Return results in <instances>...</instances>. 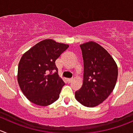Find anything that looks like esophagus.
<instances>
[{"label":"esophagus","instance_id":"esophagus-1","mask_svg":"<svg viewBox=\"0 0 133 133\" xmlns=\"http://www.w3.org/2000/svg\"><path fill=\"white\" fill-rule=\"evenodd\" d=\"M73 81V79H68V80H67V81H68V83H71Z\"/></svg>","mask_w":133,"mask_h":133}]
</instances>
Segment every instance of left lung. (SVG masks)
<instances>
[{
    "label": "left lung",
    "instance_id": "left-lung-1",
    "mask_svg": "<svg viewBox=\"0 0 133 133\" xmlns=\"http://www.w3.org/2000/svg\"><path fill=\"white\" fill-rule=\"evenodd\" d=\"M80 47L83 58V83L75 92V98L83 106L95 107L113 91L118 69L114 58L98 43L89 41Z\"/></svg>",
    "mask_w": 133,
    "mask_h": 133
}]
</instances>
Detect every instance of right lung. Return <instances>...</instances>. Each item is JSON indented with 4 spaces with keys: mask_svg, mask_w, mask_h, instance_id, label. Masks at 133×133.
Segmentation results:
<instances>
[{
    "mask_svg": "<svg viewBox=\"0 0 133 133\" xmlns=\"http://www.w3.org/2000/svg\"><path fill=\"white\" fill-rule=\"evenodd\" d=\"M68 47V44L46 39L22 56L18 65V81L31 102L45 106L59 98L65 83L58 75L55 62Z\"/></svg>",
    "mask_w": 133,
    "mask_h": 133,
    "instance_id": "add662e5",
    "label": "right lung"
}]
</instances>
